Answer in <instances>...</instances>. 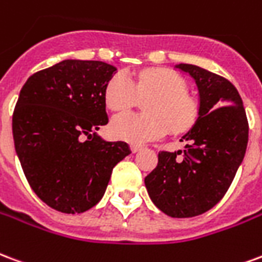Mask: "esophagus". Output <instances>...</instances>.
Listing matches in <instances>:
<instances>
[{"instance_id":"obj_1","label":"esophagus","mask_w":262,"mask_h":262,"mask_svg":"<svg viewBox=\"0 0 262 262\" xmlns=\"http://www.w3.org/2000/svg\"><path fill=\"white\" fill-rule=\"evenodd\" d=\"M129 148H131V152H133V154H137V152H139V150L142 149V146H139V145H131Z\"/></svg>"}]
</instances>
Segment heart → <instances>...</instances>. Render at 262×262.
<instances>
[{"label":"heart","mask_w":262,"mask_h":262,"mask_svg":"<svg viewBox=\"0 0 262 262\" xmlns=\"http://www.w3.org/2000/svg\"><path fill=\"white\" fill-rule=\"evenodd\" d=\"M137 91L155 93L146 103L148 114L120 113L114 116L110 123L114 138L144 145L165 137L170 127L173 131H181L195 120V104L186 95V83L170 71H148L134 79L123 74L114 75L104 91L107 107L117 112L131 107Z\"/></svg>","instance_id":"1"}]
</instances>
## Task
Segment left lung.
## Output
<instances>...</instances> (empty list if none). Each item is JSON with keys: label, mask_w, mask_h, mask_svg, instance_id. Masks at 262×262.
<instances>
[{"label": "left lung", "mask_w": 262, "mask_h": 262, "mask_svg": "<svg viewBox=\"0 0 262 262\" xmlns=\"http://www.w3.org/2000/svg\"><path fill=\"white\" fill-rule=\"evenodd\" d=\"M176 68L195 81L198 117L180 139L186 150L159 152L145 186L166 215L192 217L215 207L229 190L247 149L249 121L232 82L191 64Z\"/></svg>", "instance_id": "1"}]
</instances>
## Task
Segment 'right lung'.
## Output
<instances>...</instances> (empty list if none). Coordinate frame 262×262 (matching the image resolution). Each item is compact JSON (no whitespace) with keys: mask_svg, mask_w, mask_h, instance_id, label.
<instances>
[{"mask_svg":"<svg viewBox=\"0 0 262 262\" xmlns=\"http://www.w3.org/2000/svg\"><path fill=\"white\" fill-rule=\"evenodd\" d=\"M117 72L103 61L64 60L36 72L12 116L15 150L36 195L55 211L81 213L102 200L127 142L95 131L108 123L104 91Z\"/></svg>","mask_w":262,"mask_h":262,"instance_id":"right-lung-1","label":"right lung"}]
</instances>
